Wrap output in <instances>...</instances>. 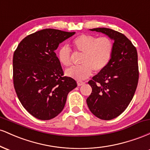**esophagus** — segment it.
<instances>
[{"instance_id":"34e87169","label":"esophagus","mask_w":150,"mask_h":150,"mask_svg":"<svg viewBox=\"0 0 150 150\" xmlns=\"http://www.w3.org/2000/svg\"><path fill=\"white\" fill-rule=\"evenodd\" d=\"M84 83H85V82H82V81H80V80H77V85H78V86L82 85Z\"/></svg>"}]
</instances>
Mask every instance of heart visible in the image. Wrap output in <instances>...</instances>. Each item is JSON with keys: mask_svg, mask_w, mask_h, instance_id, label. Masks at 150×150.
Masks as SVG:
<instances>
[{"mask_svg": "<svg viewBox=\"0 0 150 150\" xmlns=\"http://www.w3.org/2000/svg\"><path fill=\"white\" fill-rule=\"evenodd\" d=\"M75 53H82L80 66L65 70V75L77 80H85L92 75V70L100 72L107 66L113 51V42L108 37H97L91 34H81L72 41ZM58 61L65 67L72 64V52L67 46H63L57 53Z\"/></svg>", "mask_w": 150, "mask_h": 150, "instance_id": "1", "label": "heart"}]
</instances>
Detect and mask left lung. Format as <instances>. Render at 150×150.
Instances as JSON below:
<instances>
[{"mask_svg": "<svg viewBox=\"0 0 150 150\" xmlns=\"http://www.w3.org/2000/svg\"><path fill=\"white\" fill-rule=\"evenodd\" d=\"M91 31L104 33L114 40L107 66L89 80L92 92L87 99L90 111L101 120H111L126 109L139 79L137 49L124 34L108 28Z\"/></svg>", "mask_w": 150, "mask_h": 150, "instance_id": "obj_1", "label": "left lung"}]
</instances>
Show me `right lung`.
Here are the masks:
<instances>
[{
	"label": "right lung",
	"mask_w": 150,
	"mask_h": 150,
	"mask_svg": "<svg viewBox=\"0 0 150 150\" xmlns=\"http://www.w3.org/2000/svg\"><path fill=\"white\" fill-rule=\"evenodd\" d=\"M75 32L45 29L27 36L13 54V84L23 107L39 120L63 111L67 96L77 87L64 73L55 50Z\"/></svg>",
	"instance_id": "obj_1"
}]
</instances>
